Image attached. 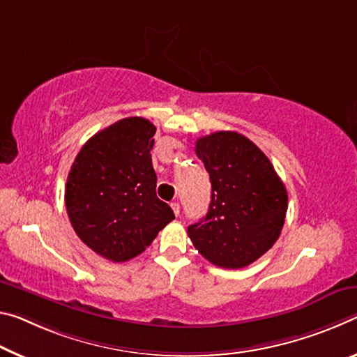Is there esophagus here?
Wrapping results in <instances>:
<instances>
[{
    "label": "esophagus",
    "instance_id": "1",
    "mask_svg": "<svg viewBox=\"0 0 357 357\" xmlns=\"http://www.w3.org/2000/svg\"><path fill=\"white\" fill-rule=\"evenodd\" d=\"M172 209H173L174 216H179V213H181V206H179V203H178V202H173V203H172Z\"/></svg>",
    "mask_w": 357,
    "mask_h": 357
}]
</instances>
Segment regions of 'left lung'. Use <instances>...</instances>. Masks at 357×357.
Masks as SVG:
<instances>
[{
  "instance_id": "8db88e82",
  "label": "left lung",
  "mask_w": 357,
  "mask_h": 357,
  "mask_svg": "<svg viewBox=\"0 0 357 357\" xmlns=\"http://www.w3.org/2000/svg\"><path fill=\"white\" fill-rule=\"evenodd\" d=\"M195 152L211 181L205 218L188 234L203 257L222 268H243L264 256L284 225L287 192L268 157L236 132L199 138Z\"/></svg>"
}]
</instances>
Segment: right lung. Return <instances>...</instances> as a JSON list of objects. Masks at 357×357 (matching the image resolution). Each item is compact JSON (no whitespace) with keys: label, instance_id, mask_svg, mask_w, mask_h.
Masks as SVG:
<instances>
[{"label":"right lung","instance_id":"right-lung-1","mask_svg":"<svg viewBox=\"0 0 357 357\" xmlns=\"http://www.w3.org/2000/svg\"><path fill=\"white\" fill-rule=\"evenodd\" d=\"M154 133L148 119L117 121L82 146L68 174L65 205L73 229L112 262L137 257L174 219L155 194Z\"/></svg>","mask_w":357,"mask_h":357}]
</instances>
